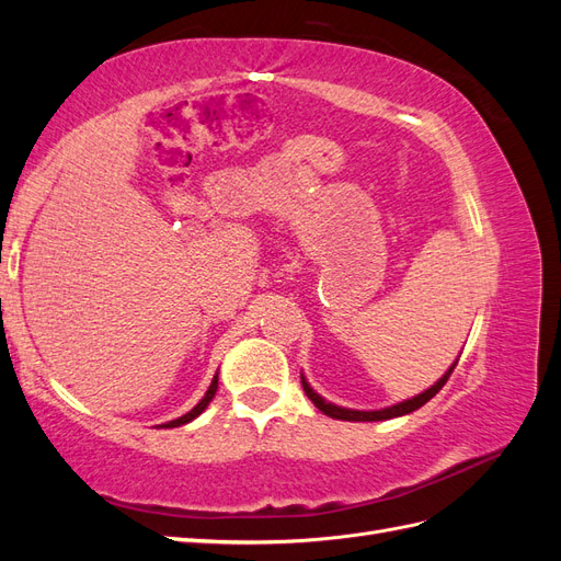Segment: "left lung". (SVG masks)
Returning <instances> with one entry per match:
<instances>
[{
  "instance_id": "1",
  "label": "left lung",
  "mask_w": 561,
  "mask_h": 561,
  "mask_svg": "<svg viewBox=\"0 0 561 561\" xmlns=\"http://www.w3.org/2000/svg\"><path fill=\"white\" fill-rule=\"evenodd\" d=\"M456 363H458V360H454V365H451V367L445 371L443 379L435 381V386H431L428 390H423V393H419V396H414V398H410V400H404V402H398V404L383 407V410H369V412H360V410H346V407H336V404L328 402L325 398H320V396L316 393V390L309 386V381L304 379V375H301V386H304V393L309 396V400H311V402L318 407V410H320L322 414L332 416V419H339V421H386V419H396V416H404V414H410V412L419 410V407L426 404L431 398H435V393H439V388H443V386L447 383V379L451 377V371H454Z\"/></svg>"
}]
</instances>
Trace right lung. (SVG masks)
Segmentation results:
<instances>
[{"label":"right lung","mask_w":561,"mask_h":561,"mask_svg":"<svg viewBox=\"0 0 561 561\" xmlns=\"http://www.w3.org/2000/svg\"><path fill=\"white\" fill-rule=\"evenodd\" d=\"M215 393H217V375L213 377V381H210V386H208V390H206V396L201 398V402L194 407L192 412H186L184 416H180V419H175V421H168V423H163L161 428H178V426H184V423H190V421H194L203 410H206V407L210 404V400L215 398Z\"/></svg>","instance_id":"right-lung-1"}]
</instances>
